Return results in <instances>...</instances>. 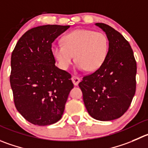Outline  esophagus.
I'll use <instances>...</instances> for the list:
<instances>
[{"label":"esophagus","instance_id":"esophagus-1","mask_svg":"<svg viewBox=\"0 0 148 148\" xmlns=\"http://www.w3.org/2000/svg\"><path fill=\"white\" fill-rule=\"evenodd\" d=\"M72 81H73V84L75 86H77L78 84H79L80 81H81V79H80L77 76H75V75H73V77H72Z\"/></svg>","mask_w":148,"mask_h":148}]
</instances>
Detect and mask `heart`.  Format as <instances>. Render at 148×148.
Masks as SVG:
<instances>
[{"label":"heart","mask_w":148,"mask_h":148,"mask_svg":"<svg viewBox=\"0 0 148 148\" xmlns=\"http://www.w3.org/2000/svg\"><path fill=\"white\" fill-rule=\"evenodd\" d=\"M109 47V39L105 33L79 29L66 34L62 38V44L53 45L51 52L62 70L68 68L75 55L78 68L91 72L105 62Z\"/></svg>","instance_id":"heart-1"}]
</instances>
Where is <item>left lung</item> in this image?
<instances>
[{
  "instance_id": "1",
  "label": "left lung",
  "mask_w": 148,
  "mask_h": 148,
  "mask_svg": "<svg viewBox=\"0 0 148 148\" xmlns=\"http://www.w3.org/2000/svg\"><path fill=\"white\" fill-rule=\"evenodd\" d=\"M106 33L110 47L99 69L79 83L88 114L102 121L121 117L136 91V62L129 42L119 32L104 23H96Z\"/></svg>"
}]
</instances>
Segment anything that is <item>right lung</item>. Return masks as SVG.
Listing matches in <instances>:
<instances>
[{
	"label": "right lung",
	"instance_id": "1",
	"mask_svg": "<svg viewBox=\"0 0 148 148\" xmlns=\"http://www.w3.org/2000/svg\"><path fill=\"white\" fill-rule=\"evenodd\" d=\"M70 27L47 25L27 31L11 58L10 84L18 112L29 123L47 126L60 121L70 90L71 75L55 65L51 43Z\"/></svg>",
	"mask_w": 148,
	"mask_h": 148
}]
</instances>
